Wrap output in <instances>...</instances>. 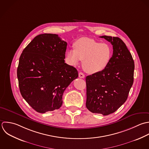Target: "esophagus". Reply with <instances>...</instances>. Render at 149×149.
<instances>
[{
    "mask_svg": "<svg viewBox=\"0 0 149 149\" xmlns=\"http://www.w3.org/2000/svg\"><path fill=\"white\" fill-rule=\"evenodd\" d=\"M79 77L81 78H85V75H84L82 72H80L79 73Z\"/></svg>",
    "mask_w": 149,
    "mask_h": 149,
    "instance_id": "1",
    "label": "esophagus"
}]
</instances>
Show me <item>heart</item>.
I'll list each match as a JSON object with an SVG mask.
<instances>
[{
	"label": "heart",
	"instance_id": "heart-1",
	"mask_svg": "<svg viewBox=\"0 0 149 149\" xmlns=\"http://www.w3.org/2000/svg\"><path fill=\"white\" fill-rule=\"evenodd\" d=\"M75 49H70L67 57L70 63L78 65L83 61V68L88 73L99 72L106 68L112 55L111 47L106 43L88 38L78 39L74 45Z\"/></svg>",
	"mask_w": 149,
	"mask_h": 149
}]
</instances>
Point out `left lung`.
<instances>
[{"mask_svg": "<svg viewBox=\"0 0 149 149\" xmlns=\"http://www.w3.org/2000/svg\"><path fill=\"white\" fill-rule=\"evenodd\" d=\"M100 38L111 43L113 53L104 70L86 77V106L93 113L107 116L127 100L134 82L135 64L130 52L120 38L106 35Z\"/></svg>", "mask_w": 149, "mask_h": 149, "instance_id": "1", "label": "left lung"}]
</instances>
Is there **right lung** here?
<instances>
[{
    "mask_svg": "<svg viewBox=\"0 0 149 149\" xmlns=\"http://www.w3.org/2000/svg\"><path fill=\"white\" fill-rule=\"evenodd\" d=\"M67 45L58 35L40 34L20 56L17 71L20 93L38 113L58 109L64 91L78 77L77 69L65 63Z\"/></svg>",
    "mask_w": 149,
    "mask_h": 149,
    "instance_id": "1",
    "label": "right lung"
}]
</instances>
